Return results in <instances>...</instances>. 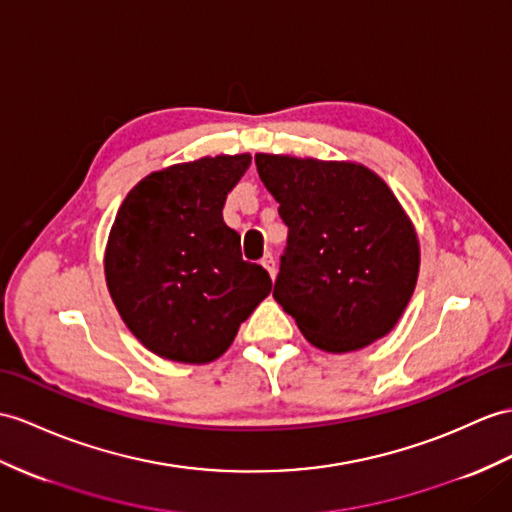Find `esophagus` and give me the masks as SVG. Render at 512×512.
Listing matches in <instances>:
<instances>
[{
  "label": "esophagus",
  "instance_id": "esophagus-1",
  "mask_svg": "<svg viewBox=\"0 0 512 512\" xmlns=\"http://www.w3.org/2000/svg\"><path fill=\"white\" fill-rule=\"evenodd\" d=\"M260 265H263L269 271L271 278H276V260H273L271 254H265L263 260H260Z\"/></svg>",
  "mask_w": 512,
  "mask_h": 512
}]
</instances>
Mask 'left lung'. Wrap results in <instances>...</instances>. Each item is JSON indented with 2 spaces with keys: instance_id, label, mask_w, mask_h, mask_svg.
<instances>
[{
  "instance_id": "1",
  "label": "left lung",
  "mask_w": 512,
  "mask_h": 512,
  "mask_svg": "<svg viewBox=\"0 0 512 512\" xmlns=\"http://www.w3.org/2000/svg\"><path fill=\"white\" fill-rule=\"evenodd\" d=\"M289 228L273 297L323 352L363 350L400 321L419 276L413 221L356 162L256 154Z\"/></svg>"
}]
</instances>
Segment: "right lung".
Listing matches in <instances>:
<instances>
[{"instance_id":"obj_1","label":"right lung","mask_w":512,"mask_h":512,"mask_svg":"<svg viewBox=\"0 0 512 512\" xmlns=\"http://www.w3.org/2000/svg\"><path fill=\"white\" fill-rule=\"evenodd\" d=\"M252 156L199 158L149 173L123 199L104 271L123 323L149 352L204 365L232 345L271 293L269 273L241 256L223 204Z\"/></svg>"}]
</instances>
